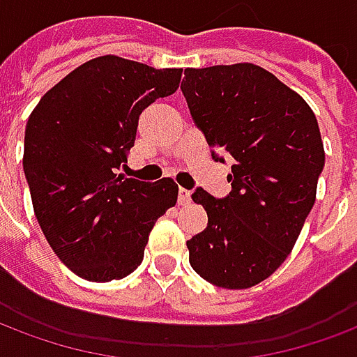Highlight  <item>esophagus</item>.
I'll return each mask as SVG.
<instances>
[{"mask_svg": "<svg viewBox=\"0 0 357 357\" xmlns=\"http://www.w3.org/2000/svg\"><path fill=\"white\" fill-rule=\"evenodd\" d=\"M178 202L181 206H187L189 202H191V191H187V189H183V187H179L178 191Z\"/></svg>", "mask_w": 357, "mask_h": 357, "instance_id": "obj_1", "label": "esophagus"}]
</instances>
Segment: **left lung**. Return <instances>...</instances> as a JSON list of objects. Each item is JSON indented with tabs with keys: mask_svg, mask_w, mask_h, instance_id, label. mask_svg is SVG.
<instances>
[{
	"mask_svg": "<svg viewBox=\"0 0 357 357\" xmlns=\"http://www.w3.org/2000/svg\"><path fill=\"white\" fill-rule=\"evenodd\" d=\"M181 92L213 160L234 158L227 197L202 187L191 195L208 225L187 240L189 263L213 286L252 287L286 261L312 210L326 165L318 121L297 92L255 64L187 68Z\"/></svg>",
	"mask_w": 357,
	"mask_h": 357,
	"instance_id": "obj_1",
	"label": "left lung"
}]
</instances>
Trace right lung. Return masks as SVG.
I'll return each instance as SVG.
<instances>
[{"label": "right lung", "mask_w": 357, "mask_h": 357, "mask_svg": "<svg viewBox=\"0 0 357 357\" xmlns=\"http://www.w3.org/2000/svg\"><path fill=\"white\" fill-rule=\"evenodd\" d=\"M181 70L119 56L84 62L47 92L24 134V176L45 238L89 282L134 273L155 221L178 200L170 178L119 174L139 115L178 91Z\"/></svg>", "instance_id": "1"}]
</instances>
